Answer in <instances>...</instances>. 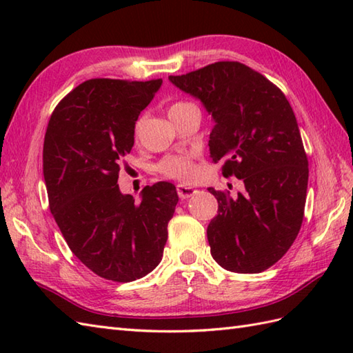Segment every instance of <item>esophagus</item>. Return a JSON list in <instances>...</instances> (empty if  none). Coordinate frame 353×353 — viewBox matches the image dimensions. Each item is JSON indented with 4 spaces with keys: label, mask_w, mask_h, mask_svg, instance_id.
I'll return each instance as SVG.
<instances>
[{
    "label": "esophagus",
    "mask_w": 353,
    "mask_h": 353,
    "mask_svg": "<svg viewBox=\"0 0 353 353\" xmlns=\"http://www.w3.org/2000/svg\"><path fill=\"white\" fill-rule=\"evenodd\" d=\"M197 191L194 190V188H191V186H186V185H177V194H179V197H181L182 200H186V199H190V197H192L194 194H196Z\"/></svg>",
    "instance_id": "obj_1"
}]
</instances>
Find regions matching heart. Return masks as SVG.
Wrapping results in <instances>:
<instances>
[{
	"instance_id": "heart-1",
	"label": "heart",
	"mask_w": 353,
	"mask_h": 353,
	"mask_svg": "<svg viewBox=\"0 0 353 353\" xmlns=\"http://www.w3.org/2000/svg\"><path fill=\"white\" fill-rule=\"evenodd\" d=\"M197 106L191 101H174L170 104L168 108V115L171 118H176L177 115L183 114V112L190 110V109H196ZM139 127L141 121L138 119L137 123L133 124V138L138 139L139 137ZM156 170L161 176L172 179V181H182V182H190L192 181V177L196 176V165H194V161L191 156H185V154H172L167 156L157 162Z\"/></svg>"
}]
</instances>
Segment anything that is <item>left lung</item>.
<instances>
[{"label":"left lung","instance_id":"1","mask_svg":"<svg viewBox=\"0 0 353 353\" xmlns=\"http://www.w3.org/2000/svg\"><path fill=\"white\" fill-rule=\"evenodd\" d=\"M203 101L215 119L209 139L223 176L243 179L245 191L209 188L219 215L208 241L219 264L235 273H261L276 264L297 238L308 188V156L287 97L241 62H215L170 76Z\"/></svg>","mask_w":353,"mask_h":353}]
</instances>
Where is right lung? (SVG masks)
Instances as JSON below:
<instances>
[{
  "mask_svg": "<svg viewBox=\"0 0 353 353\" xmlns=\"http://www.w3.org/2000/svg\"><path fill=\"white\" fill-rule=\"evenodd\" d=\"M161 85L162 79L86 80L59 101L45 132L51 214L71 252L108 281L132 282L157 267L179 201L168 182L145 186L141 201L117 185L133 124Z\"/></svg>",
  "mask_w": 353,
  "mask_h": 353,
  "instance_id": "obj_1",
  "label": "right lung"
}]
</instances>
